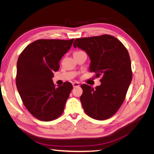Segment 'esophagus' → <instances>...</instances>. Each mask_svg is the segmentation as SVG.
<instances>
[{
    "label": "esophagus",
    "mask_w": 154,
    "mask_h": 154,
    "mask_svg": "<svg viewBox=\"0 0 154 154\" xmlns=\"http://www.w3.org/2000/svg\"><path fill=\"white\" fill-rule=\"evenodd\" d=\"M72 86L73 87H76L80 86V84H79L78 82H72Z\"/></svg>",
    "instance_id": "esophagus-1"
}]
</instances>
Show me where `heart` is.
Masks as SVG:
<instances>
[{
	"mask_svg": "<svg viewBox=\"0 0 154 154\" xmlns=\"http://www.w3.org/2000/svg\"><path fill=\"white\" fill-rule=\"evenodd\" d=\"M78 52H79V51H78Z\"/></svg>",
	"mask_w": 154,
	"mask_h": 154,
	"instance_id": "heart-1",
	"label": "heart"
}]
</instances>
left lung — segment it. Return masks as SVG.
Returning <instances> with one entry per match:
<instances>
[{
	"mask_svg": "<svg viewBox=\"0 0 154 154\" xmlns=\"http://www.w3.org/2000/svg\"><path fill=\"white\" fill-rule=\"evenodd\" d=\"M74 48L85 51L91 60L90 72L101 77L95 89L83 84L80 101L85 112L97 120L112 117L123 104L132 72L127 49L115 37L101 36L76 38Z\"/></svg>",
	"mask_w": 154,
	"mask_h": 154,
	"instance_id": "left-lung-1",
	"label": "left lung"
}]
</instances>
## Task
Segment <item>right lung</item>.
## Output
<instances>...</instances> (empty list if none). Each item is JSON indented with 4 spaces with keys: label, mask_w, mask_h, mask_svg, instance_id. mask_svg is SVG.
I'll return each instance as SVG.
<instances>
[{
    "label": "right lung",
    "mask_w": 154,
    "mask_h": 154,
    "mask_svg": "<svg viewBox=\"0 0 154 154\" xmlns=\"http://www.w3.org/2000/svg\"><path fill=\"white\" fill-rule=\"evenodd\" d=\"M74 39H41L23 50L17 64L16 85L23 103L39 120L49 122L63 113L72 89L70 82L56 87L52 78Z\"/></svg>",
    "instance_id": "obj_1"
}]
</instances>
